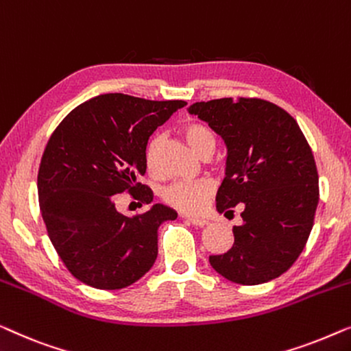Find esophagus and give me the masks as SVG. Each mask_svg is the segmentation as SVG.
<instances>
[{"label": "esophagus", "instance_id": "obj_1", "mask_svg": "<svg viewBox=\"0 0 351 351\" xmlns=\"http://www.w3.org/2000/svg\"><path fill=\"white\" fill-rule=\"evenodd\" d=\"M186 221H187V223H191V224H194V226H199V227L208 224V221H206V219H202V218H191V216H187Z\"/></svg>", "mask_w": 351, "mask_h": 351}]
</instances>
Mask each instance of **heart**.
<instances>
[{
	"mask_svg": "<svg viewBox=\"0 0 351 351\" xmlns=\"http://www.w3.org/2000/svg\"><path fill=\"white\" fill-rule=\"evenodd\" d=\"M186 141L189 143L192 149L204 159H208L213 156L218 145V138L213 128L205 122H189L182 128ZM162 146V135H154L146 146V165L151 173L159 171V154ZM213 184L206 180L197 181H176L171 182L162 191V200L171 208H175L181 213H199L204 210L206 202H208Z\"/></svg>",
	"mask_w": 351,
	"mask_h": 351,
	"instance_id": "b5f03b06",
	"label": "heart"
}]
</instances>
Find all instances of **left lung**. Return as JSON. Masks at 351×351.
<instances>
[{"label":"left lung","mask_w":351,"mask_h":351,"mask_svg":"<svg viewBox=\"0 0 351 351\" xmlns=\"http://www.w3.org/2000/svg\"><path fill=\"white\" fill-rule=\"evenodd\" d=\"M224 138L227 176L216 195L219 213L243 204L234 245L210 264L239 285L285 274L305 248L319 200L318 171L307 138L288 111L263 98H218L189 106Z\"/></svg>","instance_id":"8db88e82"}]
</instances>
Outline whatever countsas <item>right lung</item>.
Listing matches in <instances>:
<instances>
[{"instance_id": "right-lung-1", "label": "right lung", "mask_w": 351, "mask_h": 351, "mask_svg": "<svg viewBox=\"0 0 351 351\" xmlns=\"http://www.w3.org/2000/svg\"><path fill=\"white\" fill-rule=\"evenodd\" d=\"M186 105L105 93L76 106L49 138L38 171L39 210L62 263L82 283L122 289L154 265L157 229L176 211L156 204L128 218L114 200L128 192L151 204L152 191L138 181L147 140Z\"/></svg>"}]
</instances>
